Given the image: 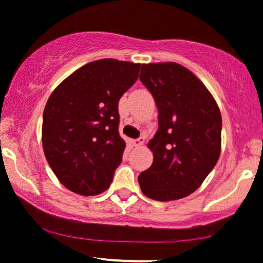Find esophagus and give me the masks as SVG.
Segmentation results:
<instances>
[{
  "instance_id": "esophagus-1",
  "label": "esophagus",
  "mask_w": 263,
  "mask_h": 263,
  "mask_svg": "<svg viewBox=\"0 0 263 263\" xmlns=\"http://www.w3.org/2000/svg\"><path fill=\"white\" fill-rule=\"evenodd\" d=\"M143 142H145V139H143V137H140V139L137 140H132L131 145L134 146V147H140V146L143 145Z\"/></svg>"
}]
</instances>
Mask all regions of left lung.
<instances>
[{"mask_svg":"<svg viewBox=\"0 0 263 263\" xmlns=\"http://www.w3.org/2000/svg\"><path fill=\"white\" fill-rule=\"evenodd\" d=\"M140 81L159 110V129L147 143L154 161L140 174V187L154 200H178L194 193L219 159V107L203 82L178 63L142 64Z\"/></svg>","mask_w":263,"mask_h":263,"instance_id":"obj_1","label":"left lung"}]
</instances>
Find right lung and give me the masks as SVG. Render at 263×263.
Segmentation results:
<instances>
[{"instance_id":"1","label":"right lung","mask_w":263,"mask_h":263,"mask_svg":"<svg viewBox=\"0 0 263 263\" xmlns=\"http://www.w3.org/2000/svg\"><path fill=\"white\" fill-rule=\"evenodd\" d=\"M141 64L101 59L60 83L44 109L41 140L58 180L76 194L106 192L126 147L118 134V101L139 78Z\"/></svg>"}]
</instances>
